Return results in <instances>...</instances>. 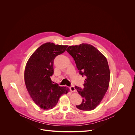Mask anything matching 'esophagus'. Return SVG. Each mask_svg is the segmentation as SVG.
<instances>
[{
    "label": "esophagus",
    "instance_id": "34e87169",
    "mask_svg": "<svg viewBox=\"0 0 135 135\" xmlns=\"http://www.w3.org/2000/svg\"><path fill=\"white\" fill-rule=\"evenodd\" d=\"M69 89H70V91L71 92H75L76 91V89H75V87L74 86H71L69 88Z\"/></svg>",
    "mask_w": 135,
    "mask_h": 135
}]
</instances>
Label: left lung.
<instances>
[{
    "instance_id": "1",
    "label": "left lung",
    "mask_w": 135,
    "mask_h": 135,
    "mask_svg": "<svg viewBox=\"0 0 135 135\" xmlns=\"http://www.w3.org/2000/svg\"><path fill=\"white\" fill-rule=\"evenodd\" d=\"M66 51L73 57L80 74L86 78L83 89L75 86L83 98L81 104L76 106L82 110H93L100 103L108 88L107 60L98 50L88 44L69 46Z\"/></svg>"
}]
</instances>
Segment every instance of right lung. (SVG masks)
I'll list each match as a JSON object with an SVG mask.
<instances>
[{"instance_id": "obj_1", "label": "right lung", "mask_w": 135, "mask_h": 135, "mask_svg": "<svg viewBox=\"0 0 135 135\" xmlns=\"http://www.w3.org/2000/svg\"><path fill=\"white\" fill-rule=\"evenodd\" d=\"M67 45L46 43L38 47L29 59L25 70V82L35 103L43 109L57 104L60 96L68 92L67 87H60L52 81L55 57L64 53Z\"/></svg>"}]
</instances>
